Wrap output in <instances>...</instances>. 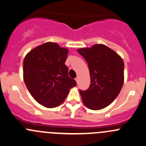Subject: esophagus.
Listing matches in <instances>:
<instances>
[{
  "instance_id": "esophagus-1",
  "label": "esophagus",
  "mask_w": 146,
  "mask_h": 146,
  "mask_svg": "<svg viewBox=\"0 0 146 146\" xmlns=\"http://www.w3.org/2000/svg\"><path fill=\"white\" fill-rule=\"evenodd\" d=\"M79 80H80L79 77H77V78H76V82H77L78 84V82H79Z\"/></svg>"
}]
</instances>
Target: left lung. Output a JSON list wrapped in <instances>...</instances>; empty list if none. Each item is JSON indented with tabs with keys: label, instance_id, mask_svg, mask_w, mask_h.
Listing matches in <instances>:
<instances>
[{
	"label": "left lung",
	"instance_id": "obj_1",
	"mask_svg": "<svg viewBox=\"0 0 146 146\" xmlns=\"http://www.w3.org/2000/svg\"><path fill=\"white\" fill-rule=\"evenodd\" d=\"M77 51L88 64L90 74L88 90L80 91L82 102L91 110L103 109L116 99L123 86V60L114 50L102 44Z\"/></svg>",
	"mask_w": 146,
	"mask_h": 146
}]
</instances>
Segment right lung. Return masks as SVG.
I'll return each mask as SVG.
<instances>
[{"instance_id": "add662e5", "label": "right lung", "mask_w": 146, "mask_h": 146, "mask_svg": "<svg viewBox=\"0 0 146 146\" xmlns=\"http://www.w3.org/2000/svg\"><path fill=\"white\" fill-rule=\"evenodd\" d=\"M68 50L47 42L31 50L23 62V78L33 99L46 108L64 102L70 89L76 85L65 65Z\"/></svg>"}]
</instances>
